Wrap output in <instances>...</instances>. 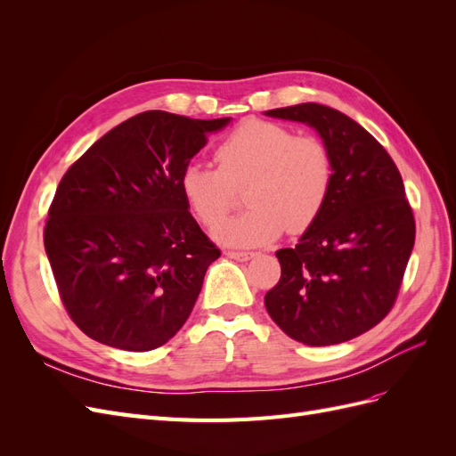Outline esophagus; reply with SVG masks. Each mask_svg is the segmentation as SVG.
Here are the masks:
<instances>
[{
  "mask_svg": "<svg viewBox=\"0 0 456 456\" xmlns=\"http://www.w3.org/2000/svg\"><path fill=\"white\" fill-rule=\"evenodd\" d=\"M226 255L230 256V258H236V260H249V258H253L255 256V253H251V251H226Z\"/></svg>",
  "mask_w": 456,
  "mask_h": 456,
  "instance_id": "esophagus-1",
  "label": "esophagus"
}]
</instances>
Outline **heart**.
Returning a JSON list of instances; mask_svg holds the SVG:
<instances>
[{
    "instance_id": "1",
    "label": "heart",
    "mask_w": 456,
    "mask_h": 456,
    "mask_svg": "<svg viewBox=\"0 0 456 456\" xmlns=\"http://www.w3.org/2000/svg\"><path fill=\"white\" fill-rule=\"evenodd\" d=\"M215 167L188 163L178 188L201 224L215 226L245 186L243 215L226 220L215 236L228 245H262L283 230H310L333 194L335 161L315 134H295L281 123L247 119L215 150Z\"/></svg>"
}]
</instances>
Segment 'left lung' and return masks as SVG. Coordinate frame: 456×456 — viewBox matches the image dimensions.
<instances>
[{
	"instance_id": "obj_1",
	"label": "left lung",
	"mask_w": 456,
	"mask_h": 456,
	"mask_svg": "<svg viewBox=\"0 0 456 456\" xmlns=\"http://www.w3.org/2000/svg\"><path fill=\"white\" fill-rule=\"evenodd\" d=\"M315 127L335 161L333 194L265 297L285 335L330 346L379 325L395 305L415 245V216L394 159L360 123L315 102L266 112Z\"/></svg>"
}]
</instances>
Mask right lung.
<instances>
[{
  "mask_svg": "<svg viewBox=\"0 0 456 456\" xmlns=\"http://www.w3.org/2000/svg\"><path fill=\"white\" fill-rule=\"evenodd\" d=\"M228 121L148 110L64 173L44 241L62 305L89 338L148 352L186 323L220 249L190 215L178 178Z\"/></svg>",
  "mask_w": 456,
  "mask_h": 456,
  "instance_id": "right-lung-1",
  "label": "right lung"
}]
</instances>
